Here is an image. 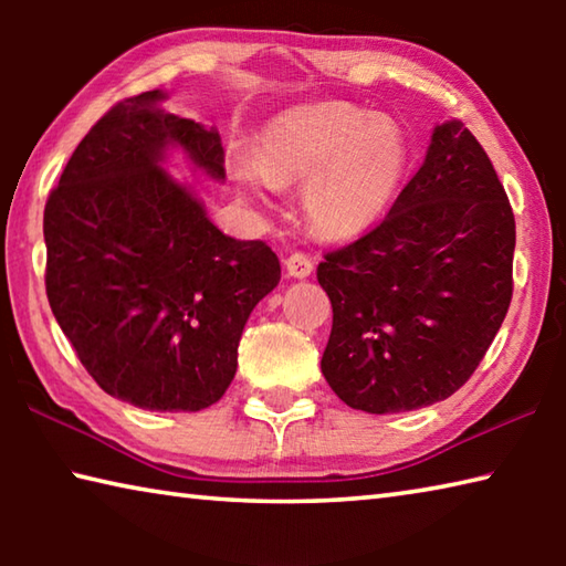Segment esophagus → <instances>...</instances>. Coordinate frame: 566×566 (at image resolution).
<instances>
[{
    "label": "esophagus",
    "mask_w": 566,
    "mask_h": 566,
    "mask_svg": "<svg viewBox=\"0 0 566 566\" xmlns=\"http://www.w3.org/2000/svg\"><path fill=\"white\" fill-rule=\"evenodd\" d=\"M286 266V274L294 276V280H304V276H310L314 270V262L312 256H306L304 252H294L284 260Z\"/></svg>",
    "instance_id": "obj_1"
}]
</instances>
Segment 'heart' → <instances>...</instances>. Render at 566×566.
<instances>
[{
	"label": "heart",
	"mask_w": 566,
	"mask_h": 566,
	"mask_svg": "<svg viewBox=\"0 0 566 566\" xmlns=\"http://www.w3.org/2000/svg\"><path fill=\"white\" fill-rule=\"evenodd\" d=\"M405 159L391 124L349 104L322 102L274 117L262 132L256 159L237 157L232 177L260 202L274 187H306L310 224L322 237L352 239L385 214Z\"/></svg>",
	"instance_id": "obj_1"
}]
</instances>
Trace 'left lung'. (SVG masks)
<instances>
[{
  "mask_svg": "<svg viewBox=\"0 0 566 566\" xmlns=\"http://www.w3.org/2000/svg\"><path fill=\"white\" fill-rule=\"evenodd\" d=\"M514 214L482 145L439 124L381 222L324 254L322 375L369 415L429 407L474 375L512 302Z\"/></svg>",
  "mask_w": 566,
  "mask_h": 566,
  "instance_id": "8db88e82",
  "label": "left lung"
}]
</instances>
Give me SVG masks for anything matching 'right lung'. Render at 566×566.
<instances>
[{"label": "right lung", "mask_w": 566, "mask_h": 566, "mask_svg": "<svg viewBox=\"0 0 566 566\" xmlns=\"http://www.w3.org/2000/svg\"><path fill=\"white\" fill-rule=\"evenodd\" d=\"M159 90L122 99L66 161L44 207L46 300L92 379L149 411H199L237 371L249 314L280 284L262 239L209 222L161 169L179 145L224 179L217 129L159 109Z\"/></svg>", "instance_id": "right-lung-1"}]
</instances>
